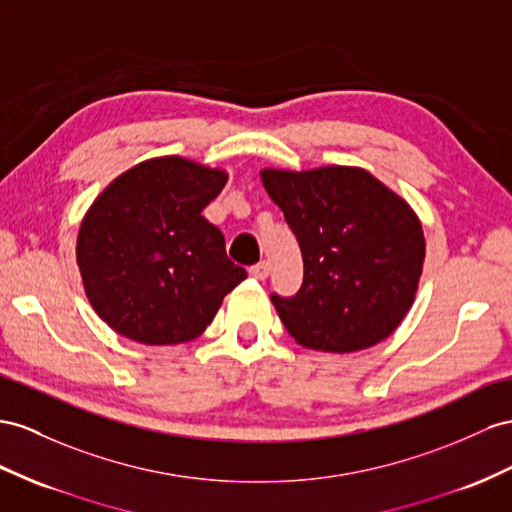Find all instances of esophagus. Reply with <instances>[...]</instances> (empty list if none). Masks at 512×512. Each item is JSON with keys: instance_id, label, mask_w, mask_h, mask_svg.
Listing matches in <instances>:
<instances>
[{"instance_id": "esophagus-1", "label": "esophagus", "mask_w": 512, "mask_h": 512, "mask_svg": "<svg viewBox=\"0 0 512 512\" xmlns=\"http://www.w3.org/2000/svg\"><path fill=\"white\" fill-rule=\"evenodd\" d=\"M248 274H251V277H253V279H257V281H264V279H268V274H270L268 261H259L257 266H253L251 270H248Z\"/></svg>"}]
</instances>
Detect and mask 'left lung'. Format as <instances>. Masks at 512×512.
<instances>
[{
	"instance_id": "8db88e82",
	"label": "left lung",
	"mask_w": 512,
	"mask_h": 512,
	"mask_svg": "<svg viewBox=\"0 0 512 512\" xmlns=\"http://www.w3.org/2000/svg\"><path fill=\"white\" fill-rule=\"evenodd\" d=\"M303 253L294 298L272 296L296 344L359 352L398 329L415 303L426 240L413 207L359 166L261 170Z\"/></svg>"
}]
</instances>
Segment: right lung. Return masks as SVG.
Masks as SVG:
<instances>
[{
  "label": "right lung",
  "instance_id": "obj_1",
  "mask_svg": "<svg viewBox=\"0 0 512 512\" xmlns=\"http://www.w3.org/2000/svg\"><path fill=\"white\" fill-rule=\"evenodd\" d=\"M227 179L188 157H151L88 207L75 257L90 307L114 333L144 346L192 342L246 279L201 216Z\"/></svg>",
  "mask_w": 512,
  "mask_h": 512
}]
</instances>
